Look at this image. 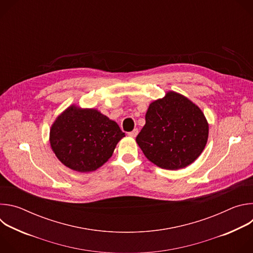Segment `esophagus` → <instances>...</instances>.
<instances>
[{"instance_id": "obj_1", "label": "esophagus", "mask_w": 253, "mask_h": 253, "mask_svg": "<svg viewBox=\"0 0 253 253\" xmlns=\"http://www.w3.org/2000/svg\"><path fill=\"white\" fill-rule=\"evenodd\" d=\"M137 134H138V129H134L133 131H131V132H129L128 133V135L130 136V137H136L137 136Z\"/></svg>"}]
</instances>
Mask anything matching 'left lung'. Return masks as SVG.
<instances>
[{
	"label": "left lung",
	"mask_w": 253,
	"mask_h": 253,
	"mask_svg": "<svg viewBox=\"0 0 253 253\" xmlns=\"http://www.w3.org/2000/svg\"><path fill=\"white\" fill-rule=\"evenodd\" d=\"M145 120L136 142L147 159L163 169L188 166L206 145L208 124L204 114L182 95L168 92L151 103Z\"/></svg>",
	"instance_id": "8db88e82"
}]
</instances>
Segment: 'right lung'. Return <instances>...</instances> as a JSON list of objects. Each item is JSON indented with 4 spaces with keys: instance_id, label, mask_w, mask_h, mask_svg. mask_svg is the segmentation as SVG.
<instances>
[{
    "instance_id": "add662e5",
    "label": "right lung",
    "mask_w": 253,
    "mask_h": 253,
    "mask_svg": "<svg viewBox=\"0 0 253 253\" xmlns=\"http://www.w3.org/2000/svg\"><path fill=\"white\" fill-rule=\"evenodd\" d=\"M124 136L116 122L97 110L71 106L52 125L50 143L64 165L78 172H90L112 156Z\"/></svg>"
}]
</instances>
